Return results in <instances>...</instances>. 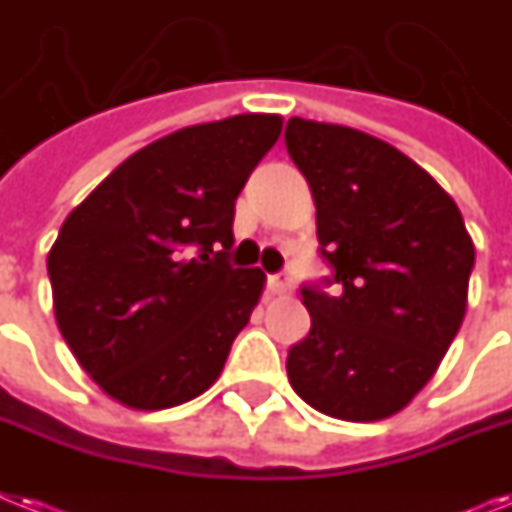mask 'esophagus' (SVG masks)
Wrapping results in <instances>:
<instances>
[{
	"label": "esophagus",
	"mask_w": 512,
	"mask_h": 512,
	"mask_svg": "<svg viewBox=\"0 0 512 512\" xmlns=\"http://www.w3.org/2000/svg\"><path fill=\"white\" fill-rule=\"evenodd\" d=\"M268 289L270 294H278V297H284V294H292L294 289V278L289 273H278V276L268 278Z\"/></svg>",
	"instance_id": "1"
}]
</instances>
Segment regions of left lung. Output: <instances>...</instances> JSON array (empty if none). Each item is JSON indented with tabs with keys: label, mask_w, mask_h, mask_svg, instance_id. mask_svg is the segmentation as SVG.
<instances>
[{
	"label": "left lung",
	"mask_w": 512,
	"mask_h": 512,
	"mask_svg": "<svg viewBox=\"0 0 512 512\" xmlns=\"http://www.w3.org/2000/svg\"><path fill=\"white\" fill-rule=\"evenodd\" d=\"M284 139L334 268V294L302 286L313 326L286 357L289 384L318 413L384 421L458 336L476 249L455 199L392 144L305 118L289 120Z\"/></svg>",
	"instance_id": "obj_1"
}]
</instances>
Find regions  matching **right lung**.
Instances as JSON below:
<instances>
[{
    "label": "right lung",
    "instance_id": "1",
    "mask_svg": "<svg viewBox=\"0 0 512 512\" xmlns=\"http://www.w3.org/2000/svg\"><path fill=\"white\" fill-rule=\"evenodd\" d=\"M281 115L181 128L120 162L65 218L47 257L54 318L120 405L165 410L218 381L265 273L231 268L234 202Z\"/></svg>",
    "mask_w": 512,
    "mask_h": 512
}]
</instances>
